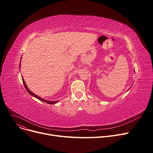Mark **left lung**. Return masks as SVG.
Wrapping results in <instances>:
<instances>
[{
	"label": "left lung",
	"mask_w": 153,
	"mask_h": 153,
	"mask_svg": "<svg viewBox=\"0 0 153 153\" xmlns=\"http://www.w3.org/2000/svg\"><path fill=\"white\" fill-rule=\"evenodd\" d=\"M134 72H135V71H134Z\"/></svg>",
	"instance_id": "1"
}]
</instances>
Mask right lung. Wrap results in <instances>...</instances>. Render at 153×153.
<instances>
[{"label": "right lung", "mask_w": 153, "mask_h": 153, "mask_svg": "<svg viewBox=\"0 0 153 153\" xmlns=\"http://www.w3.org/2000/svg\"><path fill=\"white\" fill-rule=\"evenodd\" d=\"M21 59H22V58H21ZM20 63H21V62H20ZM20 65H21V63H19V68H20ZM22 80H23V84H24V85H25V88H26V90H27V92L31 95V96H33V97H35V98H37L38 100H40V101H44V102H45V103H48V104H50V105H53V104H55V103H56L57 102H58V100H56V101H48V100H44V99H43L42 98H41V97H39V96H37V95H35L34 93H33L31 91H30L29 90V89L27 88V85H26V82H25V80H24V79L22 77Z\"/></svg>", "instance_id": "right-lung-1"}]
</instances>
